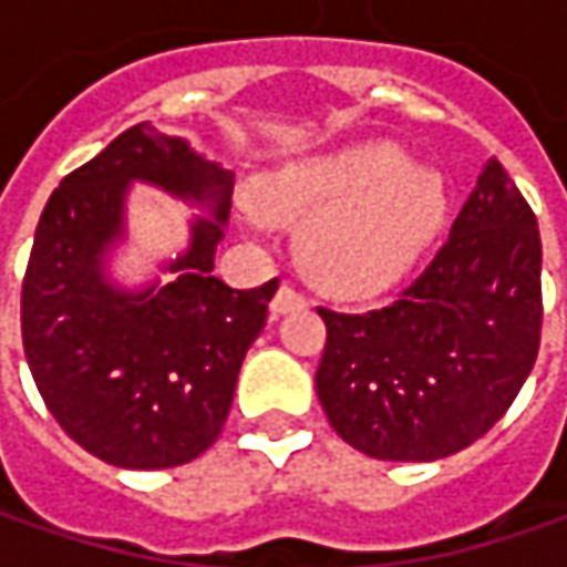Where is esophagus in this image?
<instances>
[{
	"instance_id": "1",
	"label": "esophagus",
	"mask_w": 567,
	"mask_h": 567,
	"mask_svg": "<svg viewBox=\"0 0 567 567\" xmlns=\"http://www.w3.org/2000/svg\"><path fill=\"white\" fill-rule=\"evenodd\" d=\"M302 306H306V296L299 293L296 287H290V284H284L271 299V316H287V312H296V309H302Z\"/></svg>"
}]
</instances>
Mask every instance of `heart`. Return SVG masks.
<instances>
[{
	"mask_svg": "<svg viewBox=\"0 0 567 567\" xmlns=\"http://www.w3.org/2000/svg\"><path fill=\"white\" fill-rule=\"evenodd\" d=\"M265 205L246 217H309L302 255L309 271L340 293L398 284L447 220V186L435 169L410 164L398 144H350L280 166L265 179Z\"/></svg>",
	"mask_w": 567,
	"mask_h": 567,
	"instance_id": "1",
	"label": "heart"
}]
</instances>
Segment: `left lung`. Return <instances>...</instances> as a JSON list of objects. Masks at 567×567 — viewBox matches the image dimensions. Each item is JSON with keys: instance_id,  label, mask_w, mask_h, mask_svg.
I'll list each match as a JSON object with an SVG mask.
<instances>
[{"instance_id": "8db88e82", "label": "left lung", "mask_w": 567, "mask_h": 567, "mask_svg": "<svg viewBox=\"0 0 567 567\" xmlns=\"http://www.w3.org/2000/svg\"><path fill=\"white\" fill-rule=\"evenodd\" d=\"M543 246L530 205L489 161L451 236L394 302L318 309L316 391L340 439L375 461H439L505 416L534 369Z\"/></svg>"}]
</instances>
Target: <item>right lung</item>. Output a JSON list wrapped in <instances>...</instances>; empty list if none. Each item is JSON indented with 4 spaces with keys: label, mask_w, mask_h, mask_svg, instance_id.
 I'll return each instance as SVG.
<instances>
[{
    "label": "right lung",
    "mask_w": 567,
    "mask_h": 567,
    "mask_svg": "<svg viewBox=\"0 0 567 567\" xmlns=\"http://www.w3.org/2000/svg\"><path fill=\"white\" fill-rule=\"evenodd\" d=\"M147 182L207 204L169 285L120 291L102 258L124 231V195ZM233 173L151 122L72 169L43 207L21 287V338L37 391L94 457L125 470L179 467L227 423L239 365L268 321L277 277L233 290L214 277Z\"/></svg>",
    "instance_id": "add662e5"
}]
</instances>
